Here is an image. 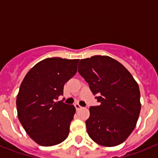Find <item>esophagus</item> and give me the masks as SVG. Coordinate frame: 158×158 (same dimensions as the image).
Segmentation results:
<instances>
[{"instance_id": "obj_1", "label": "esophagus", "mask_w": 158, "mask_h": 158, "mask_svg": "<svg viewBox=\"0 0 158 158\" xmlns=\"http://www.w3.org/2000/svg\"><path fill=\"white\" fill-rule=\"evenodd\" d=\"M74 107H75V108H76V110L77 111H78V110H80L81 108V105H79V104H74Z\"/></svg>"}]
</instances>
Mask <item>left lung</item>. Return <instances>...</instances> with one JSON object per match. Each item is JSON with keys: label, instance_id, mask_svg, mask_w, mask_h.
<instances>
[{"label": "left lung", "instance_id": "obj_1", "mask_svg": "<svg viewBox=\"0 0 158 158\" xmlns=\"http://www.w3.org/2000/svg\"><path fill=\"white\" fill-rule=\"evenodd\" d=\"M78 73L89 84L99 105L91 106L86 120L89 137L104 146L126 140L136 126L141 110L140 91L129 71L107 56L81 59Z\"/></svg>", "mask_w": 158, "mask_h": 158}]
</instances>
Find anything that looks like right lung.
<instances>
[{"mask_svg":"<svg viewBox=\"0 0 158 158\" xmlns=\"http://www.w3.org/2000/svg\"><path fill=\"white\" fill-rule=\"evenodd\" d=\"M79 59L48 58L28 71L16 98L18 118L27 135L43 146L59 144L66 139L76 109L56 102L64 85L76 74Z\"/></svg>","mask_w":158,"mask_h":158,"instance_id":"1","label":"right lung"}]
</instances>
